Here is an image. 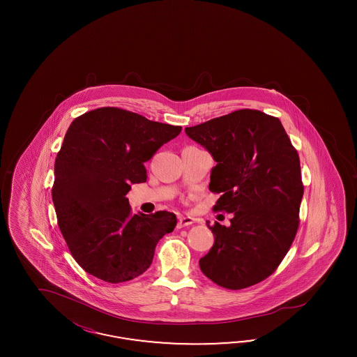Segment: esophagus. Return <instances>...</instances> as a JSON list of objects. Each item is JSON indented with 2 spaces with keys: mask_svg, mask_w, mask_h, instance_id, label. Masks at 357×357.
<instances>
[{
  "mask_svg": "<svg viewBox=\"0 0 357 357\" xmlns=\"http://www.w3.org/2000/svg\"><path fill=\"white\" fill-rule=\"evenodd\" d=\"M195 222L194 217L190 216H182L179 217V220H178V227L181 229V227H190V225H192Z\"/></svg>",
  "mask_w": 357,
  "mask_h": 357,
  "instance_id": "esophagus-1",
  "label": "esophagus"
}]
</instances>
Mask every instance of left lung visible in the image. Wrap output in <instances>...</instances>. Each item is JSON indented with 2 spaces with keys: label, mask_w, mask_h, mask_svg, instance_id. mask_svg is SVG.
I'll use <instances>...</instances> for the list:
<instances>
[{
  "label": "left lung",
  "mask_w": 357,
  "mask_h": 357,
  "mask_svg": "<svg viewBox=\"0 0 357 357\" xmlns=\"http://www.w3.org/2000/svg\"><path fill=\"white\" fill-rule=\"evenodd\" d=\"M184 130L217 162L209 190L221 196L213 209L233 213L229 227L206 221L215 243L199 260L200 270L227 289L258 284L278 268L298 229V154L280 120L257 109H238Z\"/></svg>",
  "instance_id": "left-lung-1"
}]
</instances>
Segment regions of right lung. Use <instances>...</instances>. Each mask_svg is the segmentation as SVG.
<instances>
[{"label":"right lung","instance_id":"1","mask_svg":"<svg viewBox=\"0 0 357 357\" xmlns=\"http://www.w3.org/2000/svg\"><path fill=\"white\" fill-rule=\"evenodd\" d=\"M182 127L121 108L89 111L72 121L54 161L52 200L77 263L100 280H132L151 267L174 213L130 212V184L146 182L144 163Z\"/></svg>","mask_w":357,"mask_h":357}]
</instances>
